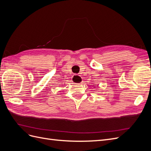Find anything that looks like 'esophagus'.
Returning a JSON list of instances; mask_svg holds the SVG:
<instances>
[{"mask_svg":"<svg viewBox=\"0 0 151 151\" xmlns=\"http://www.w3.org/2000/svg\"><path fill=\"white\" fill-rule=\"evenodd\" d=\"M72 81L75 83H82V77L81 76L75 74L72 77Z\"/></svg>","mask_w":151,"mask_h":151,"instance_id":"esophagus-1","label":"esophagus"}]
</instances>
